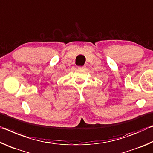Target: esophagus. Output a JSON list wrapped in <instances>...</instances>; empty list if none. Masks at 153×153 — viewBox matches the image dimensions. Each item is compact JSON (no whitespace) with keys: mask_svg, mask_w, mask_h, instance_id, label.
<instances>
[{"mask_svg":"<svg viewBox=\"0 0 153 153\" xmlns=\"http://www.w3.org/2000/svg\"><path fill=\"white\" fill-rule=\"evenodd\" d=\"M78 68L80 70H85L86 68V66H79Z\"/></svg>","mask_w":153,"mask_h":153,"instance_id":"esophagus-1","label":"esophagus"}]
</instances>
